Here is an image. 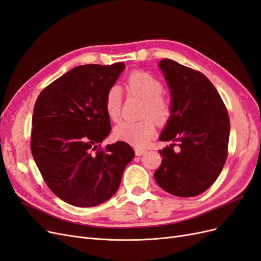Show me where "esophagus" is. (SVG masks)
Here are the masks:
<instances>
[{"instance_id":"34e87169","label":"esophagus","mask_w":261,"mask_h":261,"mask_svg":"<svg viewBox=\"0 0 261 261\" xmlns=\"http://www.w3.org/2000/svg\"><path fill=\"white\" fill-rule=\"evenodd\" d=\"M135 153H136V155H143L144 153H146V150L145 149H136Z\"/></svg>"}]
</instances>
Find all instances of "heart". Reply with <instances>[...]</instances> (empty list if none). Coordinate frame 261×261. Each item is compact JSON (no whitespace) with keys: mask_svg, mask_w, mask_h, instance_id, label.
I'll return each instance as SVG.
<instances>
[{"mask_svg":"<svg viewBox=\"0 0 261 261\" xmlns=\"http://www.w3.org/2000/svg\"><path fill=\"white\" fill-rule=\"evenodd\" d=\"M125 88L132 96L145 100L143 116L146 118L139 122H122L115 127L114 135L117 139L143 148L155 134V123L153 119L146 116H152L155 121L160 123L168 121L172 111L171 102L162 93V83L147 72H141V70L133 72L126 80ZM121 107L122 91L117 86H113L107 92L105 102L106 112L112 121L117 122L120 120Z\"/></svg>","mask_w":261,"mask_h":261,"instance_id":"1","label":"heart"}]
</instances>
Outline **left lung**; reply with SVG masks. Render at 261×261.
Listing matches in <instances>:
<instances>
[{
    "mask_svg": "<svg viewBox=\"0 0 261 261\" xmlns=\"http://www.w3.org/2000/svg\"><path fill=\"white\" fill-rule=\"evenodd\" d=\"M171 90V115L161 141L174 144L162 155L154 179L178 197H194L215 183L222 171L230 137V118L215 86L198 70L164 59L159 63ZM179 147L174 151V146Z\"/></svg>",
    "mask_w": 261,
    "mask_h": 261,
    "instance_id": "1",
    "label": "left lung"
}]
</instances>
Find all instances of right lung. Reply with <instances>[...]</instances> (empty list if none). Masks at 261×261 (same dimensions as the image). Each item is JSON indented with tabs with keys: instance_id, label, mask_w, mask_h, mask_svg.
I'll use <instances>...</instances> for the list:
<instances>
[{
	"instance_id": "1",
	"label": "right lung",
	"mask_w": 261,
	"mask_h": 261,
	"mask_svg": "<svg viewBox=\"0 0 261 261\" xmlns=\"http://www.w3.org/2000/svg\"><path fill=\"white\" fill-rule=\"evenodd\" d=\"M124 68V63L77 66L36 101L31 153L53 194L73 206L94 207L111 198L135 155L125 141L101 147L111 132L107 92Z\"/></svg>"
}]
</instances>
